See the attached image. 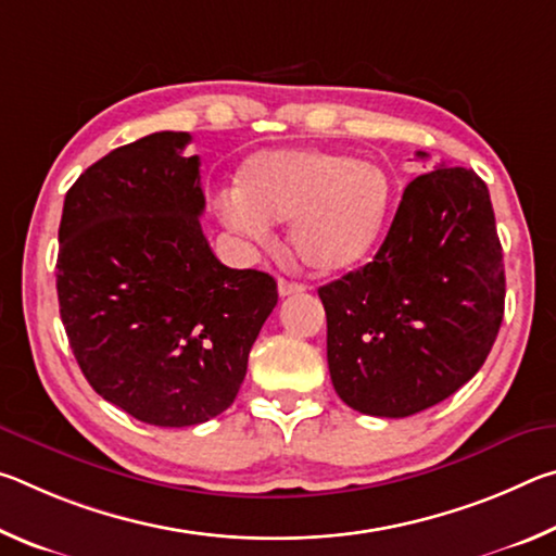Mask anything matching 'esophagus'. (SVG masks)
<instances>
[{
  "label": "esophagus",
  "mask_w": 556,
  "mask_h": 556,
  "mask_svg": "<svg viewBox=\"0 0 556 556\" xmlns=\"http://www.w3.org/2000/svg\"><path fill=\"white\" fill-rule=\"evenodd\" d=\"M279 296H294L301 294V291H306L304 285H299V281H291V279H279Z\"/></svg>",
  "instance_id": "1"
}]
</instances>
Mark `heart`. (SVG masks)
Instances as JSON below:
<instances>
[{"label":"heart","instance_id":"b5f03b06","mask_svg":"<svg viewBox=\"0 0 556 556\" xmlns=\"http://www.w3.org/2000/svg\"><path fill=\"white\" fill-rule=\"evenodd\" d=\"M392 201V178L378 164L304 147L250 154L235 191H223L215 208L252 242L269 240V223H289V244L301 265L316 275H341L378 250Z\"/></svg>","mask_w":556,"mask_h":556}]
</instances>
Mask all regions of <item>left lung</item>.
Returning <instances> with one entry per match:
<instances>
[{
  "label": "left lung",
  "mask_w": 556,
  "mask_h": 556,
  "mask_svg": "<svg viewBox=\"0 0 556 556\" xmlns=\"http://www.w3.org/2000/svg\"><path fill=\"white\" fill-rule=\"evenodd\" d=\"M318 296L328 370L348 407L400 419L451 397L481 370L505 308L503 248L481 176L441 166L414 178L378 255Z\"/></svg>",
  "instance_id": "1"
}]
</instances>
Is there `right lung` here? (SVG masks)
Listing matches in <instances>:
<instances>
[{"mask_svg": "<svg viewBox=\"0 0 556 556\" xmlns=\"http://www.w3.org/2000/svg\"><path fill=\"white\" fill-rule=\"evenodd\" d=\"M188 131L102 156L65 193L61 321L102 400L154 427H193L238 397L277 306L275 277L230 269L201 230L205 195Z\"/></svg>", "mask_w": 556, "mask_h": 556, "instance_id": "add662e5", "label": "right lung"}]
</instances>
